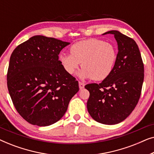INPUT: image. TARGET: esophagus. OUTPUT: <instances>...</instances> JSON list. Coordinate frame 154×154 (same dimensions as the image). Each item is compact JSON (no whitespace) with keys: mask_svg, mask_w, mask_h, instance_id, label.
I'll use <instances>...</instances> for the list:
<instances>
[{"mask_svg":"<svg viewBox=\"0 0 154 154\" xmlns=\"http://www.w3.org/2000/svg\"><path fill=\"white\" fill-rule=\"evenodd\" d=\"M79 88H80V89H81V90L83 89L84 87H85V83H83V82L80 81L79 83Z\"/></svg>","mask_w":154,"mask_h":154,"instance_id":"esophagus-1","label":"esophagus"}]
</instances>
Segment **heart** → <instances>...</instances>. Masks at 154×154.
Here are the masks:
<instances>
[{"mask_svg": "<svg viewBox=\"0 0 154 154\" xmlns=\"http://www.w3.org/2000/svg\"><path fill=\"white\" fill-rule=\"evenodd\" d=\"M70 52L71 54L62 53L59 56L65 71L73 74L81 63L83 69L79 76L91 78L94 81H102L110 75L118 56L113 44L94 38L77 42L71 46Z\"/></svg>", "mask_w": 154, "mask_h": 154, "instance_id": "obj_1", "label": "heart"}]
</instances>
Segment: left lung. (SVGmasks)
Masks as SVG:
<instances>
[{
  "label": "left lung",
  "mask_w": 154,
  "mask_h": 154,
  "mask_svg": "<svg viewBox=\"0 0 154 154\" xmlns=\"http://www.w3.org/2000/svg\"><path fill=\"white\" fill-rule=\"evenodd\" d=\"M114 35L118 56L110 75L102 83L88 84L90 92L87 108L98 123L114 125L124 121L134 110L140 100L144 64L138 45L131 38L118 31L104 33Z\"/></svg>",
  "instance_id": "left-lung-1"
}]
</instances>
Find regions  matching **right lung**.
Instances as JSON below:
<instances>
[{"label": "right lung", "mask_w": 154, "mask_h": 154, "mask_svg": "<svg viewBox=\"0 0 154 154\" xmlns=\"http://www.w3.org/2000/svg\"><path fill=\"white\" fill-rule=\"evenodd\" d=\"M69 43L34 35L19 45L10 56L8 91L16 110L32 125L48 126L62 119L79 82L66 72L59 54Z\"/></svg>", "instance_id": "obj_1"}]
</instances>
